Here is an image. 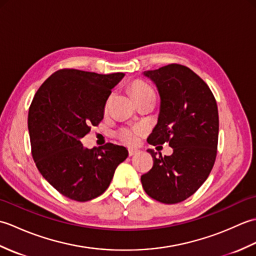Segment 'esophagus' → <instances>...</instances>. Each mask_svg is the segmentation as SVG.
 Listing matches in <instances>:
<instances>
[{
  "mask_svg": "<svg viewBox=\"0 0 256 256\" xmlns=\"http://www.w3.org/2000/svg\"><path fill=\"white\" fill-rule=\"evenodd\" d=\"M138 153H140L138 150H136V148H128V155H130V156L136 155Z\"/></svg>",
  "mask_w": 256,
  "mask_h": 256,
  "instance_id": "obj_1",
  "label": "esophagus"
}]
</instances>
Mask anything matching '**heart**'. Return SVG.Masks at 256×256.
I'll use <instances>...</instances> for the list:
<instances>
[{
	"label": "heart",
	"mask_w": 256,
	"mask_h": 256,
	"mask_svg": "<svg viewBox=\"0 0 256 256\" xmlns=\"http://www.w3.org/2000/svg\"><path fill=\"white\" fill-rule=\"evenodd\" d=\"M131 91H132V94L134 98L145 96L148 94H152V92H154L153 89H152L148 84H145L144 81H140V80L134 81L131 86ZM140 128H123L120 131L118 136L124 143L135 144L140 138Z\"/></svg>",
	"instance_id": "b5f03b06"
}]
</instances>
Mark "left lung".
<instances>
[{
  "mask_svg": "<svg viewBox=\"0 0 256 256\" xmlns=\"http://www.w3.org/2000/svg\"><path fill=\"white\" fill-rule=\"evenodd\" d=\"M143 76L160 96L152 145L170 143V156L153 157L152 170L140 177L145 192L160 202H182L194 194L214 167L219 135L218 106L209 86L192 69L172 64Z\"/></svg>",
  "mask_w": 256,
  "mask_h": 256,
  "instance_id": "8db88e82",
  "label": "left lung"
}]
</instances>
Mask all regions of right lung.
<instances>
[{
    "mask_svg": "<svg viewBox=\"0 0 256 256\" xmlns=\"http://www.w3.org/2000/svg\"><path fill=\"white\" fill-rule=\"evenodd\" d=\"M123 72L99 74L77 69L52 74L37 90L28 111L32 155L38 170L64 197L88 201L110 184L126 148L108 143L86 148L80 142L104 114L111 90Z\"/></svg>",
    "mask_w": 256,
    "mask_h": 256,
    "instance_id": "add662e5",
    "label": "right lung"
}]
</instances>
